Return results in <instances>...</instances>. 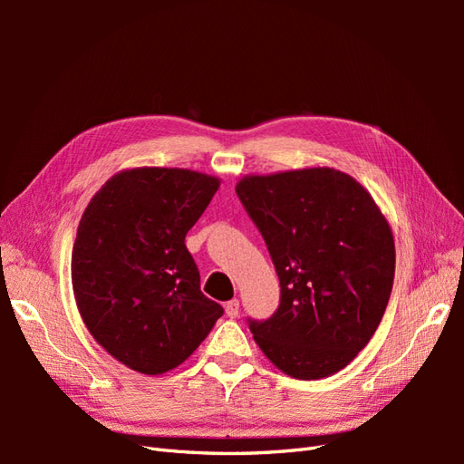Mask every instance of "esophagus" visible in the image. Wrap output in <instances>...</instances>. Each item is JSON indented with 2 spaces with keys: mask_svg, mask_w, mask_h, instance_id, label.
Segmentation results:
<instances>
[{
  "mask_svg": "<svg viewBox=\"0 0 464 464\" xmlns=\"http://www.w3.org/2000/svg\"><path fill=\"white\" fill-rule=\"evenodd\" d=\"M224 312H227V315H228L230 319L237 317V314H240V302H237V300L227 302V305H224Z\"/></svg>",
  "mask_w": 464,
  "mask_h": 464,
  "instance_id": "obj_1",
  "label": "esophagus"
}]
</instances>
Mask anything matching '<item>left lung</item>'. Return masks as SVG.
I'll return each mask as SVG.
<instances>
[{
    "label": "left lung",
    "instance_id": "obj_1",
    "mask_svg": "<svg viewBox=\"0 0 464 464\" xmlns=\"http://www.w3.org/2000/svg\"><path fill=\"white\" fill-rule=\"evenodd\" d=\"M236 193L280 280L278 310L249 321L254 341L296 379L346 368L382 323L395 278V240L370 191L329 166L249 174Z\"/></svg>",
    "mask_w": 464,
    "mask_h": 464
}]
</instances>
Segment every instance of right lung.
I'll return each instance as SVG.
<instances>
[{
	"instance_id": "add662e5",
	"label": "right lung",
	"mask_w": 464,
	"mask_h": 464,
	"mask_svg": "<svg viewBox=\"0 0 464 464\" xmlns=\"http://www.w3.org/2000/svg\"><path fill=\"white\" fill-rule=\"evenodd\" d=\"M218 186L188 168H130L82 213L72 254L77 310L123 366L145 375L178 368L224 314L201 292L184 242Z\"/></svg>"
}]
</instances>
